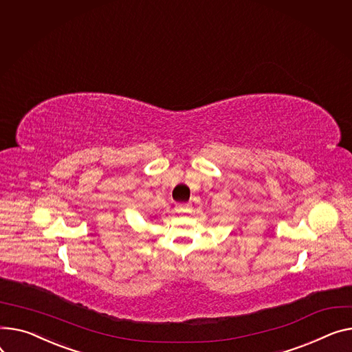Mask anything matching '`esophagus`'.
Returning <instances> with one entry per match:
<instances>
[{
    "mask_svg": "<svg viewBox=\"0 0 352 352\" xmlns=\"http://www.w3.org/2000/svg\"><path fill=\"white\" fill-rule=\"evenodd\" d=\"M175 210L178 214H185V212H190L191 210V205L190 204H179L175 206Z\"/></svg>",
    "mask_w": 352,
    "mask_h": 352,
    "instance_id": "obj_1",
    "label": "esophagus"
}]
</instances>
